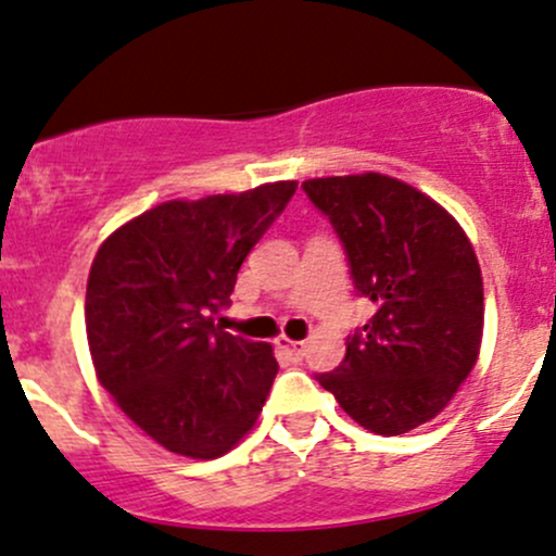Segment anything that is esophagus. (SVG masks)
Here are the masks:
<instances>
[{
	"instance_id": "esophagus-1",
	"label": "esophagus",
	"mask_w": 556,
	"mask_h": 556,
	"mask_svg": "<svg viewBox=\"0 0 556 556\" xmlns=\"http://www.w3.org/2000/svg\"><path fill=\"white\" fill-rule=\"evenodd\" d=\"M277 346L282 349L285 354L293 356V359H303V354H306V343L303 341H290V338H277Z\"/></svg>"
}]
</instances>
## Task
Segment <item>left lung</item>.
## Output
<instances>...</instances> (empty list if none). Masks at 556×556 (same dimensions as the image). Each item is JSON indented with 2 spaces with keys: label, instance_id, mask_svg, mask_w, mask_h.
Returning a JSON list of instances; mask_svg holds the SVG:
<instances>
[{
  "label": "left lung",
  "instance_id": "1",
  "mask_svg": "<svg viewBox=\"0 0 556 556\" xmlns=\"http://www.w3.org/2000/svg\"><path fill=\"white\" fill-rule=\"evenodd\" d=\"M376 312L317 381L356 424L394 437L442 413L482 343V274L458 220L381 173L303 180Z\"/></svg>",
  "mask_w": 556,
  "mask_h": 556
}]
</instances>
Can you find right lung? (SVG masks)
Listing matches in <instances>:
<instances>
[{
	"instance_id": "obj_1",
	"label": "right lung",
	"mask_w": 556,
	"mask_h": 556,
	"mask_svg": "<svg viewBox=\"0 0 556 556\" xmlns=\"http://www.w3.org/2000/svg\"><path fill=\"white\" fill-rule=\"evenodd\" d=\"M295 189L277 180L162 202L119 226L92 261L85 323L98 381L170 453L218 458L258 420L277 359L268 343L220 330L215 314Z\"/></svg>"
}]
</instances>
